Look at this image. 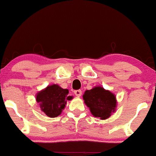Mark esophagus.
Instances as JSON below:
<instances>
[{"label":"esophagus","instance_id":"34e87169","mask_svg":"<svg viewBox=\"0 0 156 156\" xmlns=\"http://www.w3.org/2000/svg\"><path fill=\"white\" fill-rule=\"evenodd\" d=\"M74 94H75L76 97H80L82 95V91L81 90H75L74 91Z\"/></svg>","mask_w":156,"mask_h":156}]
</instances>
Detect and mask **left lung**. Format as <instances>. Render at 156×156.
Masks as SVG:
<instances>
[{
    "label": "left lung",
    "instance_id": "obj_1",
    "mask_svg": "<svg viewBox=\"0 0 156 156\" xmlns=\"http://www.w3.org/2000/svg\"><path fill=\"white\" fill-rule=\"evenodd\" d=\"M83 99L90 110L91 114L101 120L109 118L112 113L116 112V95L101 86L94 87L90 90L85 91Z\"/></svg>",
    "mask_w": 156,
    "mask_h": 156
}]
</instances>
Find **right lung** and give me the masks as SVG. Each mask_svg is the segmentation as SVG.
I'll return each instance as SVG.
<instances>
[{"label":"right lung","mask_w":156,"mask_h":156,"mask_svg":"<svg viewBox=\"0 0 156 156\" xmlns=\"http://www.w3.org/2000/svg\"><path fill=\"white\" fill-rule=\"evenodd\" d=\"M72 99L73 97L69 95L67 89H62L55 84L49 85L36 94V101L39 104L40 109L50 118L59 116L67 101Z\"/></svg>","instance_id":"add662e5"}]
</instances>
